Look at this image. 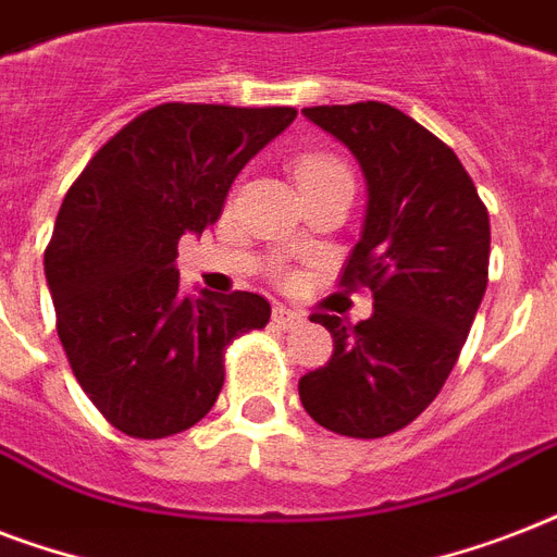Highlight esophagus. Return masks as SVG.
I'll list each match as a JSON object with an SVG mask.
<instances>
[{
    "instance_id": "esophagus-1",
    "label": "esophagus",
    "mask_w": 557,
    "mask_h": 557,
    "mask_svg": "<svg viewBox=\"0 0 557 557\" xmlns=\"http://www.w3.org/2000/svg\"><path fill=\"white\" fill-rule=\"evenodd\" d=\"M271 321L277 323L280 330H297V326L304 323V314L295 312V309H286V306H274Z\"/></svg>"
}]
</instances>
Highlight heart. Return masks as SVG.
<instances>
[{"instance_id": "1", "label": "heart", "mask_w": 557, "mask_h": 557, "mask_svg": "<svg viewBox=\"0 0 557 557\" xmlns=\"http://www.w3.org/2000/svg\"><path fill=\"white\" fill-rule=\"evenodd\" d=\"M295 176H297V185H309V182H323V178L349 176V173L338 159H330V156H318V152H312V156H304V159H297Z\"/></svg>"}]
</instances>
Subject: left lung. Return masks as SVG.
Here are the masks:
<instances>
[{
  "mask_svg": "<svg viewBox=\"0 0 557 557\" xmlns=\"http://www.w3.org/2000/svg\"><path fill=\"white\" fill-rule=\"evenodd\" d=\"M304 115L364 173V225L341 286L370 288L372 314L356 326L312 314L335 349L297 389L321 428L379 440L413 422L457 364L488 286V210L454 150L405 112L367 100Z\"/></svg>",
  "mask_w": 557,
  "mask_h": 557,
  "instance_id": "1",
  "label": "left lung"
}]
</instances>
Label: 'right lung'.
<instances>
[{
  "mask_svg": "<svg viewBox=\"0 0 557 557\" xmlns=\"http://www.w3.org/2000/svg\"><path fill=\"white\" fill-rule=\"evenodd\" d=\"M295 109L164 103L109 138L57 213L46 280L57 335L83 393L135 440L208 416L225 347L271 318L253 292H178V239L222 213L239 170Z\"/></svg>",
  "mask_w": 557,
  "mask_h": 557,
  "instance_id": "1",
  "label": "right lung"
}]
</instances>
